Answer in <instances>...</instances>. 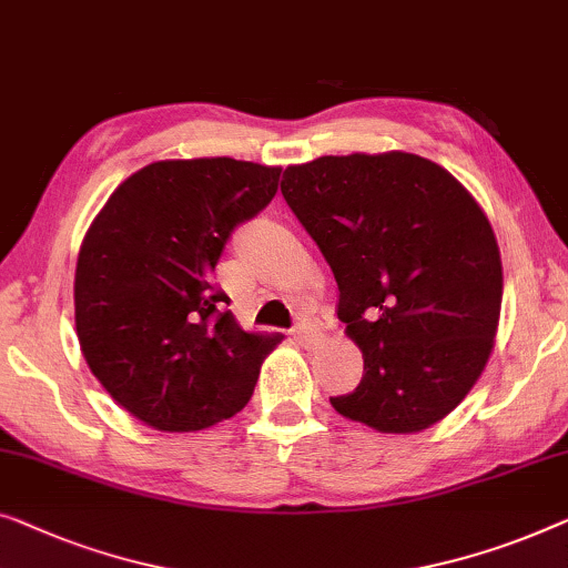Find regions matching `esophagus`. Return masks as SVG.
<instances>
[{
  "label": "esophagus",
  "mask_w": 568,
  "mask_h": 568,
  "mask_svg": "<svg viewBox=\"0 0 568 568\" xmlns=\"http://www.w3.org/2000/svg\"><path fill=\"white\" fill-rule=\"evenodd\" d=\"M292 335H294V341L302 343V345H310V343H315L320 338V333L315 331V327H310V325H300Z\"/></svg>",
  "instance_id": "34e87169"
}]
</instances>
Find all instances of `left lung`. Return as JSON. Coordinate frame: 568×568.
Returning <instances> with one entry per match:
<instances>
[{"instance_id": "obj_1", "label": "left lung", "mask_w": 568, "mask_h": 568, "mask_svg": "<svg viewBox=\"0 0 568 568\" xmlns=\"http://www.w3.org/2000/svg\"><path fill=\"white\" fill-rule=\"evenodd\" d=\"M282 194L338 282V317L364 356L335 413L379 433L440 423L495 348L503 258L489 217L454 174L405 151L286 166Z\"/></svg>"}]
</instances>
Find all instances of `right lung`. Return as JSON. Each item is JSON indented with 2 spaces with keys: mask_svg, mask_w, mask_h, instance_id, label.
Wrapping results in <instances>:
<instances>
[{
  "mask_svg": "<svg viewBox=\"0 0 568 568\" xmlns=\"http://www.w3.org/2000/svg\"><path fill=\"white\" fill-rule=\"evenodd\" d=\"M282 166L174 159L128 176L79 248L73 307L89 368L148 427L194 433L248 405L278 333H248L212 286L227 237L274 200Z\"/></svg>",
  "mask_w": 568,
  "mask_h": 568,
  "instance_id": "obj_1",
  "label": "right lung"
}]
</instances>
